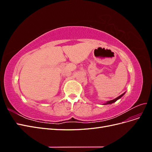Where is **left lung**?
<instances>
[{
    "label": "left lung",
    "mask_w": 152,
    "mask_h": 152,
    "mask_svg": "<svg viewBox=\"0 0 152 152\" xmlns=\"http://www.w3.org/2000/svg\"><path fill=\"white\" fill-rule=\"evenodd\" d=\"M124 94H125V93H124L122 94H121V96H118V97H117V98H116L115 99H112V100H110V101H108V102H107V103H104V104H112V103H114V102H116V101L117 100H118V99H120L121 97H122V96Z\"/></svg>",
    "instance_id": "1"
}]
</instances>
